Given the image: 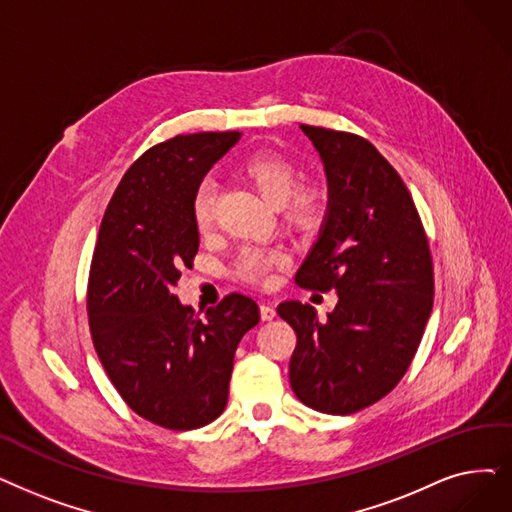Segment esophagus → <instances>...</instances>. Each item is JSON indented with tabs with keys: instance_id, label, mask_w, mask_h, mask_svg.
I'll list each match as a JSON object with an SVG mask.
<instances>
[{
	"instance_id": "34e87169",
	"label": "esophagus",
	"mask_w": 512,
	"mask_h": 512,
	"mask_svg": "<svg viewBox=\"0 0 512 512\" xmlns=\"http://www.w3.org/2000/svg\"><path fill=\"white\" fill-rule=\"evenodd\" d=\"M259 311H261V320H263V322H270V320L276 318V309H274L272 305H268V303H263V305L259 307Z\"/></svg>"
}]
</instances>
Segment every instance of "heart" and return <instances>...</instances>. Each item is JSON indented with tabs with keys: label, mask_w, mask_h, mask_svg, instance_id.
Segmentation results:
<instances>
[{
	"label": "heart",
	"mask_w": 512,
	"mask_h": 512,
	"mask_svg": "<svg viewBox=\"0 0 512 512\" xmlns=\"http://www.w3.org/2000/svg\"><path fill=\"white\" fill-rule=\"evenodd\" d=\"M240 180L247 182L265 203L274 209L282 207L288 224L307 230L320 224L326 203L324 194L316 186H301L297 167L276 152L249 154L238 167ZM215 219V184L203 182L192 196V221L198 232H209ZM280 251L249 249L238 259V276L247 282H265L272 270L284 265Z\"/></svg>",
	"instance_id": "heart-1"
}]
</instances>
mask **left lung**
<instances>
[{
    "label": "left lung",
    "instance_id": "obj_1",
    "mask_svg": "<svg viewBox=\"0 0 512 512\" xmlns=\"http://www.w3.org/2000/svg\"><path fill=\"white\" fill-rule=\"evenodd\" d=\"M324 167L328 203L299 286L337 291L322 322L301 301L278 316L297 345L288 379L301 402L351 414L385 397L406 374L433 309V263L402 177L368 140L299 125Z\"/></svg>",
    "mask_w": 512,
    "mask_h": 512
}]
</instances>
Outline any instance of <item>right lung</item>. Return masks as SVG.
Returning <instances> with one entry per match:
<instances>
[{"label": "right lung", "instance_id": "right-lung-1", "mask_svg": "<svg viewBox=\"0 0 512 512\" xmlns=\"http://www.w3.org/2000/svg\"><path fill=\"white\" fill-rule=\"evenodd\" d=\"M240 131L175 136L144 152L106 207L87 286L98 358L127 406L173 431L213 422L228 404L234 353L259 322L240 293L196 318L175 297L198 251L192 196Z\"/></svg>", "mask_w": 512, "mask_h": 512}]
</instances>
